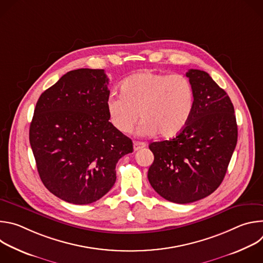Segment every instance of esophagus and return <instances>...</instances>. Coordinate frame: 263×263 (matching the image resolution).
I'll return each instance as SVG.
<instances>
[{
	"label": "esophagus",
	"mask_w": 263,
	"mask_h": 263,
	"mask_svg": "<svg viewBox=\"0 0 263 263\" xmlns=\"http://www.w3.org/2000/svg\"><path fill=\"white\" fill-rule=\"evenodd\" d=\"M146 145L145 142H141V141H134L133 143V147H134V151H139L140 148L144 147Z\"/></svg>",
	"instance_id": "1"
}]
</instances>
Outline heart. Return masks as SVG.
Listing matches in <instances>:
<instances>
[{
    "instance_id": "heart-1",
    "label": "heart",
    "mask_w": 263,
    "mask_h": 263,
    "mask_svg": "<svg viewBox=\"0 0 263 263\" xmlns=\"http://www.w3.org/2000/svg\"><path fill=\"white\" fill-rule=\"evenodd\" d=\"M121 96L110 95L106 102L110 123L124 134L132 133L139 115L142 135L172 138L189 124L195 106L191 81L183 74L140 71L125 79Z\"/></svg>"
}]
</instances>
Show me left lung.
Wrapping results in <instances>:
<instances>
[{"instance_id": "8db88e82", "label": "left lung", "mask_w": 263, "mask_h": 263, "mask_svg": "<svg viewBox=\"0 0 263 263\" xmlns=\"http://www.w3.org/2000/svg\"><path fill=\"white\" fill-rule=\"evenodd\" d=\"M195 92L191 120L176 137L155 141L147 178L165 200L187 204L211 195L223 180L237 143L233 104L204 70L186 72Z\"/></svg>"}]
</instances>
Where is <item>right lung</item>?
Masks as SVG:
<instances>
[{"mask_svg":"<svg viewBox=\"0 0 263 263\" xmlns=\"http://www.w3.org/2000/svg\"><path fill=\"white\" fill-rule=\"evenodd\" d=\"M104 69L66 72L42 93L29 139L44 185L76 205L93 203L117 180L116 166L133 152L132 140L109 122Z\"/></svg>","mask_w":263,"mask_h":263,"instance_id":"1","label":"right lung"}]
</instances>
